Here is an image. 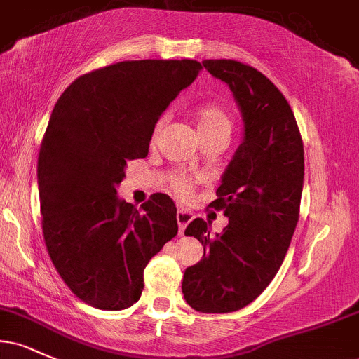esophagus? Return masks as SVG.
I'll return each instance as SVG.
<instances>
[{
    "label": "esophagus",
    "mask_w": 359,
    "mask_h": 359,
    "mask_svg": "<svg viewBox=\"0 0 359 359\" xmlns=\"http://www.w3.org/2000/svg\"><path fill=\"white\" fill-rule=\"evenodd\" d=\"M194 219V214L191 211H185V209H179L177 211V224H179V233L182 234L187 228V224Z\"/></svg>",
    "instance_id": "esophagus-1"
}]
</instances>
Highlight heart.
<instances>
[{
    "instance_id": "1",
    "label": "heart",
    "mask_w": 359,
    "mask_h": 359,
    "mask_svg": "<svg viewBox=\"0 0 359 359\" xmlns=\"http://www.w3.org/2000/svg\"><path fill=\"white\" fill-rule=\"evenodd\" d=\"M194 118H196L197 128H199L201 137H211V135H221V137L229 138L233 131V118L221 104L217 102H204V104L197 106L194 111ZM163 121H158L154 128V138L158 135L160 128H162ZM172 189L179 196H187L191 191V185L185 177H177L172 182Z\"/></svg>"
}]
</instances>
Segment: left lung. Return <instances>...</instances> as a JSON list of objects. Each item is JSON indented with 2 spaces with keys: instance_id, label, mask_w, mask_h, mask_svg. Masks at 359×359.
<instances>
[{
  "instance_id": "8db88e82",
  "label": "left lung",
  "mask_w": 359,
  "mask_h": 359,
  "mask_svg": "<svg viewBox=\"0 0 359 359\" xmlns=\"http://www.w3.org/2000/svg\"><path fill=\"white\" fill-rule=\"evenodd\" d=\"M209 74L233 90L245 121V138L209 208L228 216L221 234L194 219L185 229L204 257L184 273L182 294L194 311H240L270 285L299 221L304 143L285 96L269 77L243 62L204 60Z\"/></svg>"
}]
</instances>
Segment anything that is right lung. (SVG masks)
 <instances>
[{
    "mask_svg": "<svg viewBox=\"0 0 359 359\" xmlns=\"http://www.w3.org/2000/svg\"><path fill=\"white\" fill-rule=\"evenodd\" d=\"M203 65L123 60L62 93L39 151L43 240L65 285L82 302L121 311L138 302L143 270L179 231L177 209L156 192L140 211L119 201L126 162L148 155L154 128Z\"/></svg>",
    "mask_w": 359,
    "mask_h": 359,
    "instance_id": "right-lung-1",
    "label": "right lung"
}]
</instances>
